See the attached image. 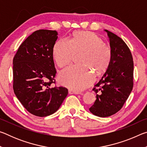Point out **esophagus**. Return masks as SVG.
Wrapping results in <instances>:
<instances>
[{
    "instance_id": "1",
    "label": "esophagus",
    "mask_w": 147,
    "mask_h": 147,
    "mask_svg": "<svg viewBox=\"0 0 147 147\" xmlns=\"http://www.w3.org/2000/svg\"><path fill=\"white\" fill-rule=\"evenodd\" d=\"M69 94H78L79 93L78 92H77V91H73V90H72V89H69Z\"/></svg>"
}]
</instances>
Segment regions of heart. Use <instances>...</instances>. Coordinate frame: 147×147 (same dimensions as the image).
Here are the masks:
<instances>
[{"label": "heart", "mask_w": 147, "mask_h": 147, "mask_svg": "<svg viewBox=\"0 0 147 147\" xmlns=\"http://www.w3.org/2000/svg\"><path fill=\"white\" fill-rule=\"evenodd\" d=\"M81 65H73L59 74L63 85L75 91L83 90L93 82L92 72L100 74L110 65L112 53L98 34L89 31L74 32L73 39L63 38L57 41L53 49L54 61L59 67L70 64L76 54H81Z\"/></svg>", "instance_id": "b5f03b06"}]
</instances>
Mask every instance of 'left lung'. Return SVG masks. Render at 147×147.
<instances>
[{
  "instance_id": "obj_1",
  "label": "left lung",
  "mask_w": 147,
  "mask_h": 147,
  "mask_svg": "<svg viewBox=\"0 0 147 147\" xmlns=\"http://www.w3.org/2000/svg\"><path fill=\"white\" fill-rule=\"evenodd\" d=\"M112 58L106 73L93 89L96 100L89 111L94 115L106 117L123 108L133 89L134 61L127 45L107 30Z\"/></svg>"
}]
</instances>
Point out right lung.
I'll return each mask as SVG.
<instances>
[{
	"label": "right lung",
	"instance_id": "add662e5",
	"mask_svg": "<svg viewBox=\"0 0 147 147\" xmlns=\"http://www.w3.org/2000/svg\"><path fill=\"white\" fill-rule=\"evenodd\" d=\"M56 30H39L19 46L13 59V88L17 98L32 115L46 117L55 113L68 94L64 87H54L56 70L53 48Z\"/></svg>",
	"mask_w": 147,
	"mask_h": 147
}]
</instances>
